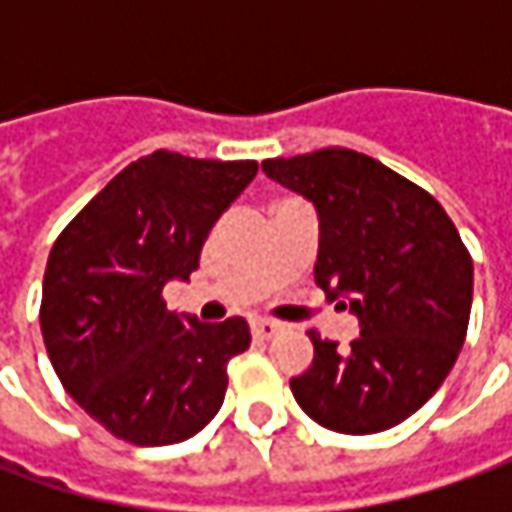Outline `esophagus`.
<instances>
[{"label":"esophagus","mask_w":512,"mask_h":512,"mask_svg":"<svg viewBox=\"0 0 512 512\" xmlns=\"http://www.w3.org/2000/svg\"><path fill=\"white\" fill-rule=\"evenodd\" d=\"M250 330H253V336H259V339H270V336H276L282 325L279 322H273V319H253L250 322Z\"/></svg>","instance_id":"34e87169"}]
</instances>
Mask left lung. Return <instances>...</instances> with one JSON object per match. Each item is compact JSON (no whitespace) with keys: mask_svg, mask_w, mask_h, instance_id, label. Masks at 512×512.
Segmentation results:
<instances>
[{"mask_svg":"<svg viewBox=\"0 0 512 512\" xmlns=\"http://www.w3.org/2000/svg\"><path fill=\"white\" fill-rule=\"evenodd\" d=\"M270 179L319 213L316 285L347 299L362 336L347 347L310 330L313 364L290 379L313 422L347 436L382 433L413 416L459 359L473 259L444 207L382 162L325 148L262 162Z\"/></svg>","mask_w":512,"mask_h":512,"instance_id":"1","label":"left lung"}]
</instances>
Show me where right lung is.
Wrapping results in <instances>:
<instances>
[{"label": "right lung", "instance_id": "1", "mask_svg": "<svg viewBox=\"0 0 512 512\" xmlns=\"http://www.w3.org/2000/svg\"><path fill=\"white\" fill-rule=\"evenodd\" d=\"M259 165L156 150L76 213L45 267L39 325L62 387L139 447L185 442L225 402L227 362L250 347L242 316L205 325L162 290L199 267L210 227Z\"/></svg>", "mask_w": 512, "mask_h": 512}]
</instances>
